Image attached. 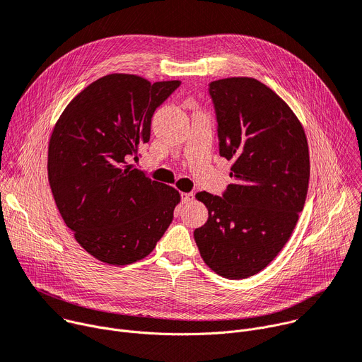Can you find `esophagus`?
Wrapping results in <instances>:
<instances>
[{
  "label": "esophagus",
  "mask_w": 362,
  "mask_h": 362,
  "mask_svg": "<svg viewBox=\"0 0 362 362\" xmlns=\"http://www.w3.org/2000/svg\"><path fill=\"white\" fill-rule=\"evenodd\" d=\"M180 196H182V202L183 204H189V202H192L194 199V194L192 192H182Z\"/></svg>",
  "instance_id": "esophagus-1"
}]
</instances>
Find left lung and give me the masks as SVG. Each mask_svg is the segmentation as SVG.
Here are the masks:
<instances>
[{"instance_id": "left-lung-1", "label": "left lung", "mask_w": 362, "mask_h": 362, "mask_svg": "<svg viewBox=\"0 0 362 362\" xmlns=\"http://www.w3.org/2000/svg\"><path fill=\"white\" fill-rule=\"evenodd\" d=\"M209 95L234 183L222 196L196 193L209 216L193 237L209 269L240 280L266 269L288 241L308 194L309 147L299 118L259 81H214Z\"/></svg>"}]
</instances>
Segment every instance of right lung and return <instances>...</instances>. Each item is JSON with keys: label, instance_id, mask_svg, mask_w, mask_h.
Masks as SVG:
<instances>
[{"label": "right lung", "instance_id": "obj_1", "mask_svg": "<svg viewBox=\"0 0 362 362\" xmlns=\"http://www.w3.org/2000/svg\"><path fill=\"white\" fill-rule=\"evenodd\" d=\"M180 81L111 74L64 108L49 141L56 206L81 247L107 264L147 257L173 221L179 192L128 164L150 140L151 117Z\"/></svg>", "mask_w": 362, "mask_h": 362}]
</instances>
